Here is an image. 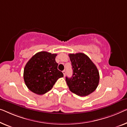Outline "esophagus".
<instances>
[{"label":"esophagus","instance_id":"esophagus-1","mask_svg":"<svg viewBox=\"0 0 127 127\" xmlns=\"http://www.w3.org/2000/svg\"><path fill=\"white\" fill-rule=\"evenodd\" d=\"M62 72H63L64 76H65V70H63V71H62Z\"/></svg>","mask_w":127,"mask_h":127}]
</instances>
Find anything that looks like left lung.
I'll return each mask as SVG.
<instances>
[{"label":"left lung","mask_w":127,"mask_h":127,"mask_svg":"<svg viewBox=\"0 0 127 127\" xmlns=\"http://www.w3.org/2000/svg\"><path fill=\"white\" fill-rule=\"evenodd\" d=\"M73 69L72 76L65 77L69 90L80 96L92 93L99 83V72L90 58L83 53L68 55Z\"/></svg>","instance_id":"left-lung-1"}]
</instances>
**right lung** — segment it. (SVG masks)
<instances>
[{
  "instance_id": "add662e5",
  "label": "right lung",
  "mask_w": 127,
  "mask_h": 127,
  "mask_svg": "<svg viewBox=\"0 0 127 127\" xmlns=\"http://www.w3.org/2000/svg\"><path fill=\"white\" fill-rule=\"evenodd\" d=\"M57 54L41 51L29 60L24 68V80L26 86L33 93L43 95L51 90L60 77L62 72L58 69L55 61Z\"/></svg>"
}]
</instances>
